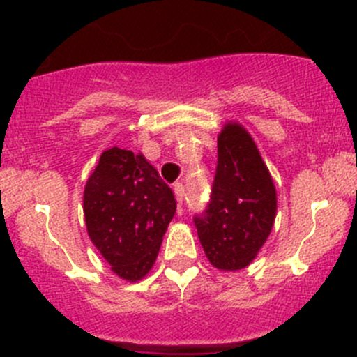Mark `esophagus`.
I'll return each mask as SVG.
<instances>
[{
	"label": "esophagus",
	"instance_id": "34e87169",
	"mask_svg": "<svg viewBox=\"0 0 357 357\" xmlns=\"http://www.w3.org/2000/svg\"><path fill=\"white\" fill-rule=\"evenodd\" d=\"M174 195H176V200H178V205H179V212L183 211V200H185V185L183 183H176L174 185Z\"/></svg>",
	"mask_w": 357,
	"mask_h": 357
}]
</instances>
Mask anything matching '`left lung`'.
<instances>
[{"mask_svg":"<svg viewBox=\"0 0 357 357\" xmlns=\"http://www.w3.org/2000/svg\"><path fill=\"white\" fill-rule=\"evenodd\" d=\"M276 218L271 174L247 129L228 122L218 136V167L211 200L193 222L214 268H247L264 245Z\"/></svg>","mask_w":357,"mask_h":357,"instance_id":"obj_1","label":"left lung"}]
</instances>
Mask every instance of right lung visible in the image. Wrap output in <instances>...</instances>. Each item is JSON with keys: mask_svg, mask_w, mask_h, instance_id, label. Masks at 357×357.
Returning <instances> with one entry per match:
<instances>
[{"mask_svg": "<svg viewBox=\"0 0 357 357\" xmlns=\"http://www.w3.org/2000/svg\"><path fill=\"white\" fill-rule=\"evenodd\" d=\"M88 235L122 280L138 282L152 269L174 218L176 199L142 153L105 150L84 188Z\"/></svg>", "mask_w": 357, "mask_h": 357, "instance_id": "add662e5", "label": "right lung"}]
</instances>
